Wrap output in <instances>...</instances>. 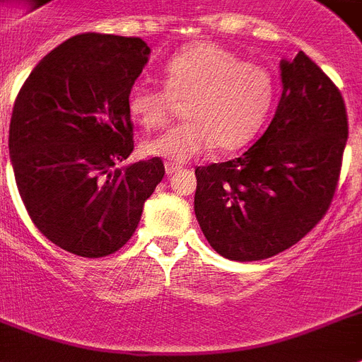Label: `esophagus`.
Segmentation results:
<instances>
[{"mask_svg":"<svg viewBox=\"0 0 362 362\" xmlns=\"http://www.w3.org/2000/svg\"><path fill=\"white\" fill-rule=\"evenodd\" d=\"M164 170H166V175H174L177 172L183 170V166H179V164H172V163H166L164 164Z\"/></svg>","mask_w":362,"mask_h":362,"instance_id":"esophagus-1","label":"esophagus"}]
</instances>
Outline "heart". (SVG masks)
<instances>
[{
  "instance_id": "obj_1",
  "label": "heart",
  "mask_w": 362,
  "mask_h": 362,
  "mask_svg": "<svg viewBox=\"0 0 362 362\" xmlns=\"http://www.w3.org/2000/svg\"><path fill=\"white\" fill-rule=\"evenodd\" d=\"M164 88L136 83L125 105L142 129H159L172 109L183 103L187 122L146 140L148 157L183 164L218 149L246 146L267 122L276 98V83L261 64L242 62L214 42H196L170 57L163 68Z\"/></svg>"
}]
</instances>
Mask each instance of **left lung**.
<instances>
[{
	"label": "left lung",
	"mask_w": 362,
	"mask_h": 362,
	"mask_svg": "<svg viewBox=\"0 0 362 362\" xmlns=\"http://www.w3.org/2000/svg\"><path fill=\"white\" fill-rule=\"evenodd\" d=\"M283 94L268 129L237 159L196 168L194 213L231 261L285 252L320 222L348 140L344 100L303 52L283 59Z\"/></svg>",
	"instance_id": "obj_1"
}]
</instances>
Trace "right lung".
<instances>
[{
	"mask_svg": "<svg viewBox=\"0 0 362 362\" xmlns=\"http://www.w3.org/2000/svg\"><path fill=\"white\" fill-rule=\"evenodd\" d=\"M140 38L86 33L33 68L14 101L8 153L38 231L79 257H105L133 237L163 160L116 168L133 151L127 92L149 59Z\"/></svg>",
	"mask_w": 362,
	"mask_h": 362,
	"instance_id": "obj_1",
	"label": "right lung"
}]
</instances>
